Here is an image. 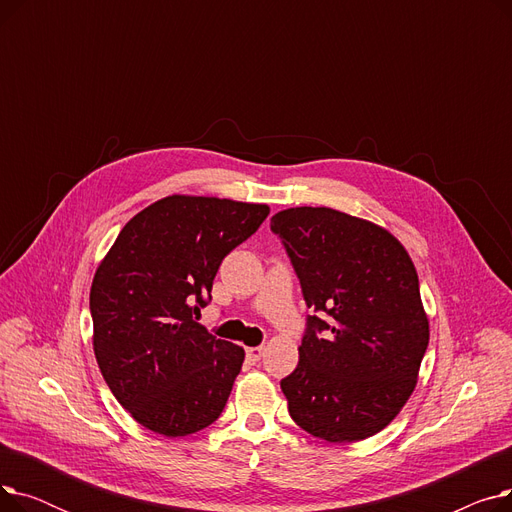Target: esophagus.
Instances as JSON below:
<instances>
[{"label":"esophagus","instance_id":"1","mask_svg":"<svg viewBox=\"0 0 512 512\" xmlns=\"http://www.w3.org/2000/svg\"><path fill=\"white\" fill-rule=\"evenodd\" d=\"M261 357H263V346H251V348H247V359H249L251 363H257Z\"/></svg>","mask_w":512,"mask_h":512}]
</instances>
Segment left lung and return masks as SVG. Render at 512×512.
I'll use <instances>...</instances> for the list:
<instances>
[{"instance_id":"1","label":"left lung","mask_w":512,"mask_h":512,"mask_svg":"<svg viewBox=\"0 0 512 512\" xmlns=\"http://www.w3.org/2000/svg\"><path fill=\"white\" fill-rule=\"evenodd\" d=\"M303 288L309 317L299 365L280 382L288 413L326 442H359L407 405L429 342L419 278L386 228L330 207L272 218Z\"/></svg>"}]
</instances>
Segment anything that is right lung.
<instances>
[{
  "instance_id": "right-lung-1",
  "label": "right lung",
  "mask_w": 512,
  "mask_h": 512,
  "mask_svg": "<svg viewBox=\"0 0 512 512\" xmlns=\"http://www.w3.org/2000/svg\"><path fill=\"white\" fill-rule=\"evenodd\" d=\"M265 203L170 195L120 230L91 284L93 351L120 405L180 438L226 407L245 351L195 321L222 259L267 218Z\"/></svg>"
}]
</instances>
